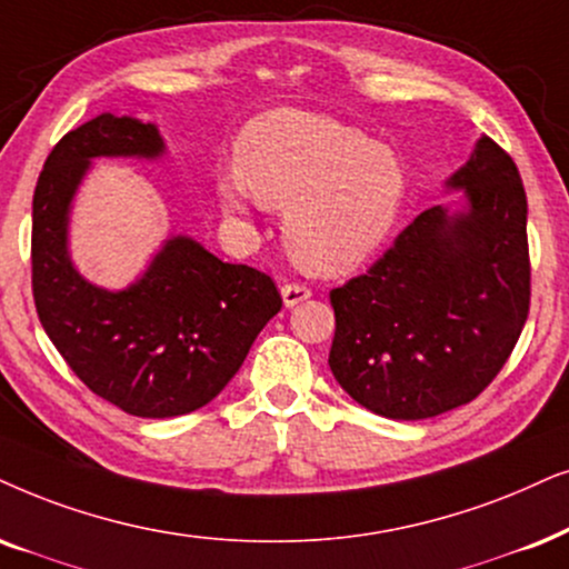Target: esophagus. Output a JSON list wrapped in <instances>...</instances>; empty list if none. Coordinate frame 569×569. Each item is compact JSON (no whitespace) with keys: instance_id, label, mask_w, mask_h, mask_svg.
<instances>
[{"instance_id":"1","label":"esophagus","mask_w":569,"mask_h":569,"mask_svg":"<svg viewBox=\"0 0 569 569\" xmlns=\"http://www.w3.org/2000/svg\"><path fill=\"white\" fill-rule=\"evenodd\" d=\"M308 298H311V287H308V284L292 282V284H284V287H282V300H284L287 308L298 306V302L308 300Z\"/></svg>"}]
</instances>
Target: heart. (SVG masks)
<instances>
[{
    "label": "heart",
    "instance_id": "heart-1",
    "mask_svg": "<svg viewBox=\"0 0 569 569\" xmlns=\"http://www.w3.org/2000/svg\"><path fill=\"white\" fill-rule=\"evenodd\" d=\"M405 167L387 146L331 117L274 109L238 140V174L217 177L221 211L256 201L284 211V242L311 274H348L383 246L405 201Z\"/></svg>",
    "mask_w": 569,
    "mask_h": 569
}]
</instances>
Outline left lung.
I'll return each mask as SVG.
<instances>
[{
    "label": "left lung",
    "mask_w": 569,
    "mask_h": 569,
    "mask_svg": "<svg viewBox=\"0 0 569 569\" xmlns=\"http://www.w3.org/2000/svg\"><path fill=\"white\" fill-rule=\"evenodd\" d=\"M462 209L431 206L366 274L329 292L339 387L376 416L433 418L476 400L507 363L530 308L528 201L491 138L447 180Z\"/></svg>",
    "instance_id": "left-lung-1"
}]
</instances>
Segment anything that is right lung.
<instances>
[{
	"label": "right lung",
	"instance_id": "add662e5",
	"mask_svg": "<svg viewBox=\"0 0 569 569\" xmlns=\"http://www.w3.org/2000/svg\"><path fill=\"white\" fill-rule=\"evenodd\" d=\"M157 124L99 114L51 149L33 193V300L41 327L93 395L138 418L186 416L211 402L246 360L282 298L263 271L224 263L174 234L143 277L104 290L68 250L70 206L99 157L159 159Z\"/></svg>",
	"mask_w": 569,
	"mask_h": 569
}]
</instances>
